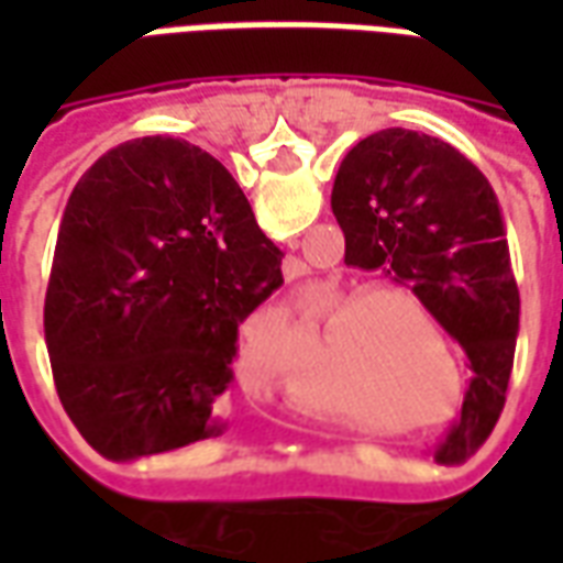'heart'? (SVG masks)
Listing matches in <instances>:
<instances>
[{
    "mask_svg": "<svg viewBox=\"0 0 563 563\" xmlns=\"http://www.w3.org/2000/svg\"><path fill=\"white\" fill-rule=\"evenodd\" d=\"M407 306L422 310L413 295L401 289H374L350 295L331 310L325 334L346 365V374L377 389L410 391L422 386L428 358L419 325Z\"/></svg>",
    "mask_w": 563,
    "mask_h": 563,
    "instance_id": "heart-1",
    "label": "heart"
}]
</instances>
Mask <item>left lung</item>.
<instances>
[{
    "instance_id": "obj_1",
    "label": "left lung",
    "mask_w": 563,
    "mask_h": 563,
    "mask_svg": "<svg viewBox=\"0 0 563 563\" xmlns=\"http://www.w3.org/2000/svg\"><path fill=\"white\" fill-rule=\"evenodd\" d=\"M331 210L346 262L413 289L467 353L476 377L443 452H473L504 410L519 334V286L495 189L446 141L383 129L343 156Z\"/></svg>"
}]
</instances>
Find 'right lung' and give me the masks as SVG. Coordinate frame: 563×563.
Masks as SVG:
<instances>
[{"instance_id": "right-lung-1", "label": "right lung", "mask_w": 563, "mask_h": 563, "mask_svg": "<svg viewBox=\"0 0 563 563\" xmlns=\"http://www.w3.org/2000/svg\"><path fill=\"white\" fill-rule=\"evenodd\" d=\"M283 253L196 144L108 150L71 189L44 298L56 395L99 455L132 461L220 434L238 325Z\"/></svg>"}]
</instances>
